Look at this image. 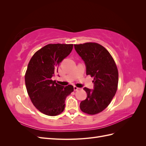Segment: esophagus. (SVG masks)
Masks as SVG:
<instances>
[{"instance_id":"obj_1","label":"esophagus","mask_w":146,"mask_h":146,"mask_svg":"<svg viewBox=\"0 0 146 146\" xmlns=\"http://www.w3.org/2000/svg\"><path fill=\"white\" fill-rule=\"evenodd\" d=\"M79 89V88H77V86H74V91H77Z\"/></svg>"}]
</instances>
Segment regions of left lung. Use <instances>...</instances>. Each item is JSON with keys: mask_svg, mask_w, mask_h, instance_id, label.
I'll return each instance as SVG.
<instances>
[{"mask_svg": "<svg viewBox=\"0 0 146 146\" xmlns=\"http://www.w3.org/2000/svg\"><path fill=\"white\" fill-rule=\"evenodd\" d=\"M75 50L85 62L86 75L94 77V89L84 88L87 94L82 101V111L96 114L107 108L115 95L118 85V70L106 48L98 43L75 44Z\"/></svg>", "mask_w": 146, "mask_h": 146, "instance_id": "left-lung-1", "label": "left lung"}]
</instances>
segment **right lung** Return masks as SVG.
Instances as JSON below:
<instances>
[{
  "mask_svg": "<svg viewBox=\"0 0 146 146\" xmlns=\"http://www.w3.org/2000/svg\"><path fill=\"white\" fill-rule=\"evenodd\" d=\"M72 48L73 44H50L38 50L29 61L25 76L26 88L35 107L46 115L62 113L66 98L74 91L72 85L64 87L52 80Z\"/></svg>",
  "mask_w": 146,
  "mask_h": 146,
  "instance_id": "right-lung-1",
  "label": "right lung"
}]
</instances>
